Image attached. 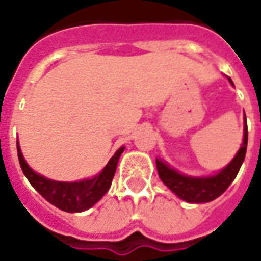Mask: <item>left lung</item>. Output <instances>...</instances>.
I'll list each match as a JSON object with an SVG mask.
<instances>
[{
	"label": "left lung",
	"mask_w": 261,
	"mask_h": 261,
	"mask_svg": "<svg viewBox=\"0 0 261 261\" xmlns=\"http://www.w3.org/2000/svg\"><path fill=\"white\" fill-rule=\"evenodd\" d=\"M229 82L233 85V82ZM247 148V125L246 116H245V134H243V142L239 151L235 155V158L225 166L224 169L218 172L217 175L207 176V177H192L179 173L177 170L172 169L169 165L165 164L164 161L156 159V169L161 180L169 187L176 196L180 197L181 200L187 202H208L215 200L229 187L233 179L241 169L242 164L245 161Z\"/></svg>",
	"instance_id": "left-lung-1"
}]
</instances>
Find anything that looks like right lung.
I'll return each instance as SVG.
<instances>
[{
  "mask_svg": "<svg viewBox=\"0 0 261 261\" xmlns=\"http://www.w3.org/2000/svg\"><path fill=\"white\" fill-rule=\"evenodd\" d=\"M16 147H18L20 168L29 183L36 189L39 194H42L43 198H46L48 202H51L53 205L67 213H82L92 205H95L108 193L116 173L120 155L124 151V147L119 148L110 158L108 165L103 168L102 172L92 179L81 181H56L32 170L20 152L18 142Z\"/></svg>",
  "mask_w": 261,
  "mask_h": 261,
  "instance_id": "add662e5",
  "label": "right lung"
}]
</instances>
